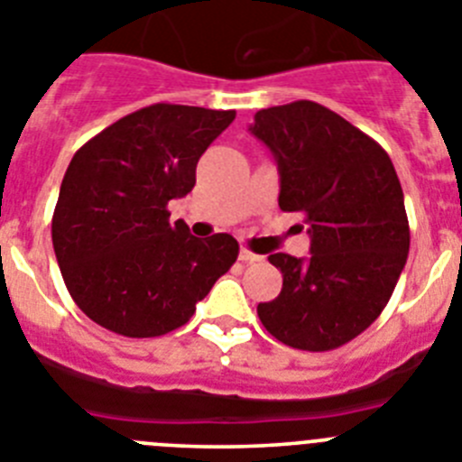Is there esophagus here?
<instances>
[{"mask_svg": "<svg viewBox=\"0 0 462 462\" xmlns=\"http://www.w3.org/2000/svg\"><path fill=\"white\" fill-rule=\"evenodd\" d=\"M239 260L246 262V264H255V262H262V260H264V257L257 255V253H253V251H248V248H241V251H239Z\"/></svg>", "mask_w": 462, "mask_h": 462, "instance_id": "34e87169", "label": "esophagus"}]
</instances>
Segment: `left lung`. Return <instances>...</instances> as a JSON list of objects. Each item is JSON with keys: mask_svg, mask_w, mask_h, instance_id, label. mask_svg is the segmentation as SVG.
<instances>
[{"mask_svg": "<svg viewBox=\"0 0 462 462\" xmlns=\"http://www.w3.org/2000/svg\"><path fill=\"white\" fill-rule=\"evenodd\" d=\"M248 131L272 149L278 207L301 211L310 257L273 253L276 299L257 306L264 329L309 352L336 350L380 318L410 251L405 200L389 153L315 101L255 112Z\"/></svg>", "mask_w": 462, "mask_h": 462, "instance_id": "obj_1", "label": "left lung"}]
</instances>
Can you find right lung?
<instances>
[{"label":"right lung","mask_w":462,"mask_h":462,"mask_svg":"<svg viewBox=\"0 0 462 462\" xmlns=\"http://www.w3.org/2000/svg\"><path fill=\"white\" fill-rule=\"evenodd\" d=\"M235 115L156 103L76 152L52 214V246L73 301L103 329L128 338L180 329L235 264V236L198 239L168 211L193 190L198 161Z\"/></svg>","instance_id":"right-lung-1"}]
</instances>
